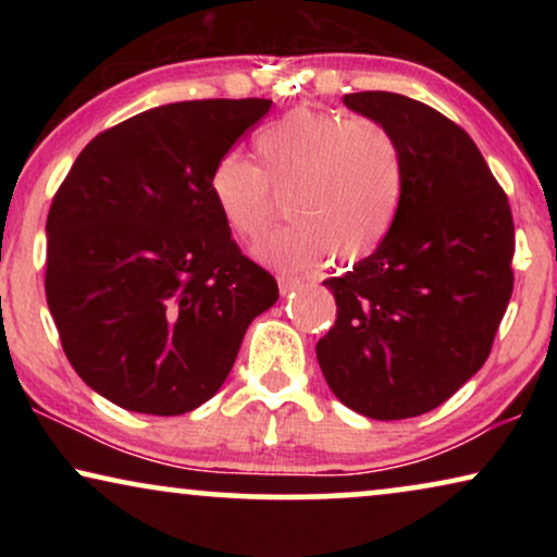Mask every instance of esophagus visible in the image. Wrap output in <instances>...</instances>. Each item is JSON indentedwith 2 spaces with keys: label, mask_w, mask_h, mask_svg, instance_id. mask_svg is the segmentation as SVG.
Segmentation results:
<instances>
[{
  "label": "esophagus",
  "mask_w": 557,
  "mask_h": 557,
  "mask_svg": "<svg viewBox=\"0 0 557 557\" xmlns=\"http://www.w3.org/2000/svg\"><path fill=\"white\" fill-rule=\"evenodd\" d=\"M301 286H304L301 278H296V276H278V292L284 294V296L296 292V288H301Z\"/></svg>",
  "instance_id": "obj_1"
}]
</instances>
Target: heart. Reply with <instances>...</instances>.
<instances>
[{"mask_svg":"<svg viewBox=\"0 0 557 557\" xmlns=\"http://www.w3.org/2000/svg\"><path fill=\"white\" fill-rule=\"evenodd\" d=\"M256 151L261 166L240 154L220 157L210 195L225 225L238 238L256 240L276 212L271 189L288 193L292 223L258 243L263 263L299 271L332 253L334 261L355 263L391 233L406 164L383 124L299 106L256 134Z\"/></svg>","mask_w":557,"mask_h":557,"instance_id":"1","label":"heart"}]
</instances>
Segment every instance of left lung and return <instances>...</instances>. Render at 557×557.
Listing matches in <instances>:
<instances>
[{"instance_id": "obj_1", "label": "left lung", "mask_w": 557, "mask_h": 557, "mask_svg": "<svg viewBox=\"0 0 557 557\" xmlns=\"http://www.w3.org/2000/svg\"><path fill=\"white\" fill-rule=\"evenodd\" d=\"M342 101L395 136L406 182L375 253L324 281L337 322L317 360L347 408L400 421L438 408L490 357L515 284L512 212L482 151L444 113L387 90Z\"/></svg>"}]
</instances>
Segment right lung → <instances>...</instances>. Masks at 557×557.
<instances>
[{"mask_svg": "<svg viewBox=\"0 0 557 557\" xmlns=\"http://www.w3.org/2000/svg\"><path fill=\"white\" fill-rule=\"evenodd\" d=\"M265 98L157 106L98 134L52 200L45 296L90 391L182 416L225 383L276 278L231 238L210 174Z\"/></svg>", "mask_w": 557, "mask_h": 557, "instance_id": "right-lung-1", "label": "right lung"}]
</instances>
